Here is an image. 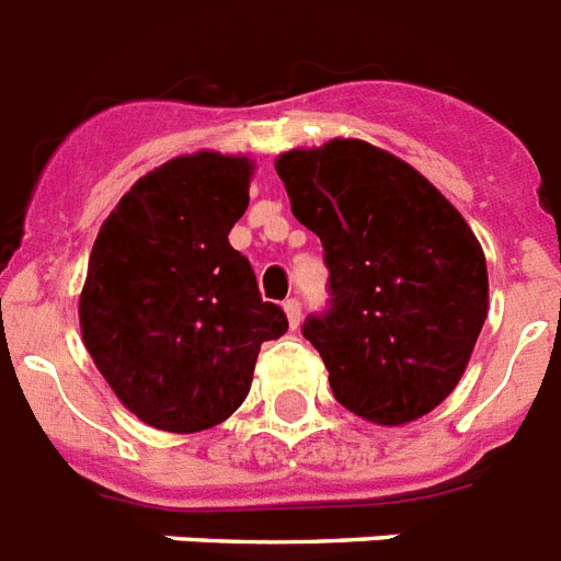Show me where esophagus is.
I'll list each match as a JSON object with an SVG mask.
<instances>
[{
  "mask_svg": "<svg viewBox=\"0 0 561 561\" xmlns=\"http://www.w3.org/2000/svg\"><path fill=\"white\" fill-rule=\"evenodd\" d=\"M284 309H286V318H289V327H298L301 324V301H298V298H289V301L284 304Z\"/></svg>",
  "mask_w": 561,
  "mask_h": 561,
  "instance_id": "esophagus-1",
  "label": "esophagus"
}]
</instances>
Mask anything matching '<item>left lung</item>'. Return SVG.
<instances>
[{
    "label": "left lung",
    "instance_id": "8db88e82",
    "mask_svg": "<svg viewBox=\"0 0 561 561\" xmlns=\"http://www.w3.org/2000/svg\"><path fill=\"white\" fill-rule=\"evenodd\" d=\"M295 219L318 234L330 307L304 321L333 397L405 425L460 382L486 321V257L460 210L397 156L356 138L280 153Z\"/></svg>",
    "mask_w": 561,
    "mask_h": 561
}]
</instances>
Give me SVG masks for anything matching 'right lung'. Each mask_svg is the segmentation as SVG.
Listing matches in <instances>:
<instances>
[{
	"label": "right lung",
	"mask_w": 561,
	"mask_h": 561,
	"mask_svg": "<svg viewBox=\"0 0 561 561\" xmlns=\"http://www.w3.org/2000/svg\"><path fill=\"white\" fill-rule=\"evenodd\" d=\"M254 164L199 150L141 176L103 219L80 293L89 356L124 405L161 432L234 414L260 344L286 333L228 231L249 208Z\"/></svg>",
	"instance_id": "obj_1"
}]
</instances>
